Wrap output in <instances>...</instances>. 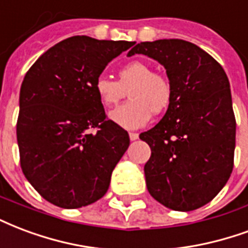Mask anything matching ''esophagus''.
Segmentation results:
<instances>
[{
    "mask_svg": "<svg viewBox=\"0 0 248 248\" xmlns=\"http://www.w3.org/2000/svg\"><path fill=\"white\" fill-rule=\"evenodd\" d=\"M129 137H130V139H131V140H137V139L139 138V134H137V133H130V134H129Z\"/></svg>",
    "mask_w": 248,
    "mask_h": 248,
    "instance_id": "obj_1",
    "label": "esophagus"
}]
</instances>
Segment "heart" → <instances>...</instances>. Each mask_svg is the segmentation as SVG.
<instances>
[{
	"label": "heart",
	"mask_w": 248,
	"mask_h": 248,
	"mask_svg": "<svg viewBox=\"0 0 248 248\" xmlns=\"http://www.w3.org/2000/svg\"><path fill=\"white\" fill-rule=\"evenodd\" d=\"M129 93L130 101L110 111L109 118L124 129H139L147 124L151 114H161L172 101V85L160 73H155L144 62L133 60L119 68L118 81L101 75L94 82L101 104L111 108Z\"/></svg>",
	"instance_id": "1"
}]
</instances>
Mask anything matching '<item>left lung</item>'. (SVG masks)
Instances as JSON below:
<instances>
[{"instance_id":"obj_1","label":"left lung","mask_w":248,"mask_h":248,"mask_svg":"<svg viewBox=\"0 0 248 248\" xmlns=\"http://www.w3.org/2000/svg\"><path fill=\"white\" fill-rule=\"evenodd\" d=\"M135 54L166 68L173 93L160 122L139 135L151 148L144 166L148 192L172 210L201 208L226 185L234 167L229 78L216 59L186 40L142 42L127 56Z\"/></svg>"}]
</instances>
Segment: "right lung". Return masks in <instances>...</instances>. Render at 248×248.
I'll return each instance as SVG.
<instances>
[{
  "label": "right lung",
  "mask_w": 248,
  "mask_h": 248,
  "mask_svg": "<svg viewBox=\"0 0 248 248\" xmlns=\"http://www.w3.org/2000/svg\"><path fill=\"white\" fill-rule=\"evenodd\" d=\"M131 46L72 36L47 49L22 81L16 122L22 170L56 206L82 208L104 197L129 148L127 131L106 119L94 82ZM96 127L97 133H89Z\"/></svg>",
  "instance_id": "add662e5"
}]
</instances>
